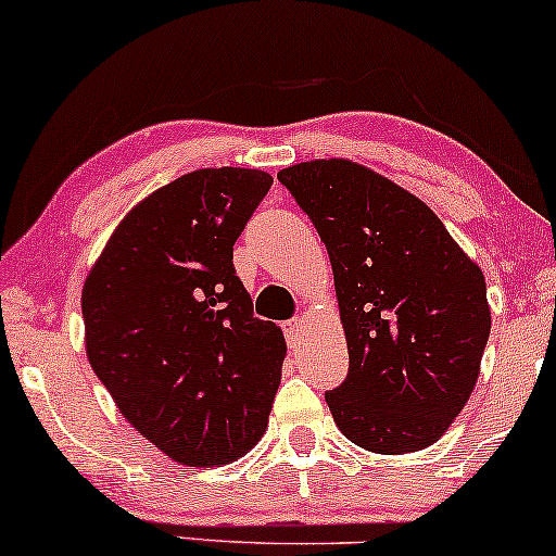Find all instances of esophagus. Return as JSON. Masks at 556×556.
Returning a JSON list of instances; mask_svg holds the SVG:
<instances>
[{
  "label": "esophagus",
  "mask_w": 556,
  "mask_h": 556,
  "mask_svg": "<svg viewBox=\"0 0 556 556\" xmlns=\"http://www.w3.org/2000/svg\"><path fill=\"white\" fill-rule=\"evenodd\" d=\"M283 331H286L288 344H291V348H299L301 337H304V319H301V316H295V319L286 321L283 324Z\"/></svg>",
  "instance_id": "1"
}]
</instances>
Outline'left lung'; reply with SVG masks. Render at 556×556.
<instances>
[{"label": "left lung", "instance_id": "8db88e82", "mask_svg": "<svg viewBox=\"0 0 556 556\" xmlns=\"http://www.w3.org/2000/svg\"><path fill=\"white\" fill-rule=\"evenodd\" d=\"M334 270L350 372L324 393L350 442L378 454L434 444L465 408L490 334L482 270L442 219L342 157L278 173Z\"/></svg>", "mask_w": 556, "mask_h": 556}]
</instances>
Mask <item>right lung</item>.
<instances>
[{"label": "right lung", "mask_w": 556, "mask_h": 556, "mask_svg": "<svg viewBox=\"0 0 556 556\" xmlns=\"http://www.w3.org/2000/svg\"><path fill=\"white\" fill-rule=\"evenodd\" d=\"M270 184L252 168L186 173L119 222L86 276L93 372L181 465L232 463L268 427L286 340L252 314L232 250Z\"/></svg>", "instance_id": "add662e5"}]
</instances>
